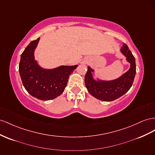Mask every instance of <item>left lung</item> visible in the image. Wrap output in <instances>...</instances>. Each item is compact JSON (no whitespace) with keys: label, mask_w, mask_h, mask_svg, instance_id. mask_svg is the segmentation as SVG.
Here are the masks:
<instances>
[{"label":"left lung","mask_w":155,"mask_h":155,"mask_svg":"<svg viewBox=\"0 0 155 155\" xmlns=\"http://www.w3.org/2000/svg\"><path fill=\"white\" fill-rule=\"evenodd\" d=\"M120 52L130 66L127 72L118 78L110 81L94 79L93 74L94 70L90 66L87 67L85 84L88 92L94 98L102 101H113L122 97L132 87L136 72L135 58L125 44L120 48Z\"/></svg>","instance_id":"left-lung-1"}]
</instances>
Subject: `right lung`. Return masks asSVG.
<instances>
[{"mask_svg":"<svg viewBox=\"0 0 155 155\" xmlns=\"http://www.w3.org/2000/svg\"><path fill=\"white\" fill-rule=\"evenodd\" d=\"M40 38L32 41L21 55L19 72L24 87L33 97L41 100H53L63 93L70 75L78 65L60 66L45 69L38 64L35 51Z\"/></svg>","mask_w":155,"mask_h":155,"instance_id":"1","label":"right lung"}]
</instances>
